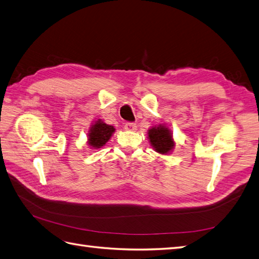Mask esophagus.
<instances>
[{"instance_id": "esophagus-1", "label": "esophagus", "mask_w": 259, "mask_h": 259, "mask_svg": "<svg viewBox=\"0 0 259 259\" xmlns=\"http://www.w3.org/2000/svg\"><path fill=\"white\" fill-rule=\"evenodd\" d=\"M124 129L128 131H135V130H137V124L135 122H125Z\"/></svg>"}]
</instances>
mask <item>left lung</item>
Instances as JSON below:
<instances>
[{
    "label": "left lung",
    "mask_w": 259,
    "mask_h": 259,
    "mask_svg": "<svg viewBox=\"0 0 259 259\" xmlns=\"http://www.w3.org/2000/svg\"><path fill=\"white\" fill-rule=\"evenodd\" d=\"M148 135L150 142L154 147L155 151L162 154H165L171 151L174 146V142L172 140V135L169 129L163 127V125H159V127L150 129Z\"/></svg>",
    "instance_id": "8db88e82"
}]
</instances>
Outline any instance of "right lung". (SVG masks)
<instances>
[{"instance_id": "right-lung-1", "label": "right lung", "mask_w": 259, "mask_h": 259, "mask_svg": "<svg viewBox=\"0 0 259 259\" xmlns=\"http://www.w3.org/2000/svg\"><path fill=\"white\" fill-rule=\"evenodd\" d=\"M113 131H115V128H113L112 125L106 124L102 121H100V120L96 121V123L93 125L89 132V137H88L89 146L97 149L105 146L106 142L110 139Z\"/></svg>"}]
</instances>
